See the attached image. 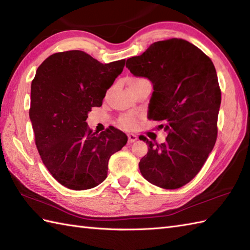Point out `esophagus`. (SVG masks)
I'll return each instance as SVG.
<instances>
[{
  "mask_svg": "<svg viewBox=\"0 0 250 250\" xmlns=\"http://www.w3.org/2000/svg\"><path fill=\"white\" fill-rule=\"evenodd\" d=\"M128 141L131 144V143H134L135 141H137V136L135 134H129L128 135Z\"/></svg>",
  "mask_w": 250,
  "mask_h": 250,
  "instance_id": "1",
  "label": "esophagus"
}]
</instances>
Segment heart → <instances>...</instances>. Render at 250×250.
I'll list each match as a JSON object with an SVG mask.
<instances>
[{"label":"heart","instance_id":"b5f03b06","mask_svg":"<svg viewBox=\"0 0 250 250\" xmlns=\"http://www.w3.org/2000/svg\"><path fill=\"white\" fill-rule=\"evenodd\" d=\"M146 79L145 78H142V77H130L128 78V81H126V83H128V87L132 88L136 86V84H139L143 82H145ZM119 125L122 126V128L125 129H134L135 125H136V119L134 116L132 115H122L120 118H119Z\"/></svg>","mask_w":250,"mask_h":250}]
</instances>
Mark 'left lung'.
<instances>
[{"mask_svg": "<svg viewBox=\"0 0 250 250\" xmlns=\"http://www.w3.org/2000/svg\"><path fill=\"white\" fill-rule=\"evenodd\" d=\"M135 76L153 84L148 118L162 121L167 133L162 144L148 141L140 171L150 184L177 189L198 174L217 140L221 91L214 63L182 39L159 41L141 56L126 60Z\"/></svg>", "mask_w": 250, "mask_h": 250, "instance_id": "obj_1", "label": "left lung"}]
</instances>
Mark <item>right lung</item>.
Instances as JSON below:
<instances>
[{"label":"right lung","mask_w":250,"mask_h":250,"mask_svg":"<svg viewBox=\"0 0 250 250\" xmlns=\"http://www.w3.org/2000/svg\"><path fill=\"white\" fill-rule=\"evenodd\" d=\"M125 62L103 64L86 52L70 50L49 56L37 68L29 111L35 145L52 177L68 189H91L104 182L110 156L128 142L114 126L97 134L86 122Z\"/></svg>","instance_id":"right-lung-1"}]
</instances>
